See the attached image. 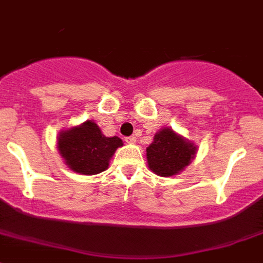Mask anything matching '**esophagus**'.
<instances>
[{
  "mask_svg": "<svg viewBox=\"0 0 263 263\" xmlns=\"http://www.w3.org/2000/svg\"><path fill=\"white\" fill-rule=\"evenodd\" d=\"M125 143L134 144V143H136V138H135V136H128V138H125Z\"/></svg>",
  "mask_w": 263,
  "mask_h": 263,
  "instance_id": "esophagus-1",
  "label": "esophagus"
}]
</instances>
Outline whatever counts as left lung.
<instances>
[{
    "mask_svg": "<svg viewBox=\"0 0 263 263\" xmlns=\"http://www.w3.org/2000/svg\"><path fill=\"white\" fill-rule=\"evenodd\" d=\"M196 147L192 141L171 128L160 129L147 147L148 166L161 177H170L184 171L195 159Z\"/></svg>",
    "mask_w": 263,
    "mask_h": 263,
    "instance_id": "8db88e82",
    "label": "left lung"
}]
</instances>
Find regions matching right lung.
Returning <instances> with one entry per match:
<instances>
[{"label":"right lung","instance_id":"right-lung-1","mask_svg":"<svg viewBox=\"0 0 263 263\" xmlns=\"http://www.w3.org/2000/svg\"><path fill=\"white\" fill-rule=\"evenodd\" d=\"M122 145V139L104 136L92 120L62 131L57 143L66 165L74 172L87 176L106 171L115 151Z\"/></svg>","mask_w":263,"mask_h":263}]
</instances>
